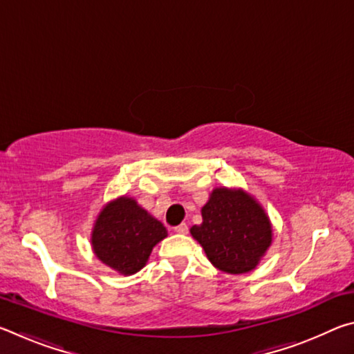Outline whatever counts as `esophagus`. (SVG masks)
Instances as JSON below:
<instances>
[{
  "mask_svg": "<svg viewBox=\"0 0 354 354\" xmlns=\"http://www.w3.org/2000/svg\"><path fill=\"white\" fill-rule=\"evenodd\" d=\"M175 231L178 232V234H187L189 227H187V225H185V223H181V225H178V226L175 227Z\"/></svg>",
  "mask_w": 354,
  "mask_h": 354,
  "instance_id": "1",
  "label": "esophagus"
}]
</instances>
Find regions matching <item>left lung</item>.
I'll list each match as a JSON object with an SVG mask.
<instances>
[{"label": "left lung", "mask_w": 354, "mask_h": 354, "mask_svg": "<svg viewBox=\"0 0 354 354\" xmlns=\"http://www.w3.org/2000/svg\"><path fill=\"white\" fill-rule=\"evenodd\" d=\"M201 215L203 223L192 226L190 232L221 272L241 274L253 270L270 247V221L242 190L215 189Z\"/></svg>", "instance_id": "obj_1"}]
</instances>
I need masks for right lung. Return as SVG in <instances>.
Returning <instances> with one entry per match:
<instances>
[{
	"label": "right lung",
	"mask_w": 354,
	"mask_h": 354,
	"mask_svg": "<svg viewBox=\"0 0 354 354\" xmlns=\"http://www.w3.org/2000/svg\"><path fill=\"white\" fill-rule=\"evenodd\" d=\"M164 237L165 226L133 198L123 196L98 215L92 245L101 262L122 274H133L145 266L153 247Z\"/></svg>",
	"instance_id": "add662e5"
}]
</instances>
